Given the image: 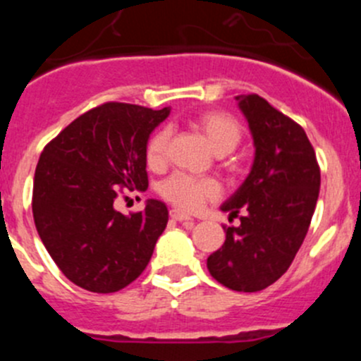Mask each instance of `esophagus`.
I'll list each match as a JSON object with an SVG mask.
<instances>
[{
    "label": "esophagus",
    "instance_id": "obj_1",
    "mask_svg": "<svg viewBox=\"0 0 361 361\" xmlns=\"http://www.w3.org/2000/svg\"><path fill=\"white\" fill-rule=\"evenodd\" d=\"M169 214H171V218L176 221H188V224H194V218L188 216V214H185L183 211H180V209H171Z\"/></svg>",
    "mask_w": 361,
    "mask_h": 361
}]
</instances>
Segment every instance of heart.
<instances>
[{
  "label": "heart",
  "mask_w": 361,
  "mask_h": 361,
  "mask_svg": "<svg viewBox=\"0 0 361 361\" xmlns=\"http://www.w3.org/2000/svg\"><path fill=\"white\" fill-rule=\"evenodd\" d=\"M199 130L206 137L211 150L218 155H227L234 150L243 137L241 126L234 116L224 111H204L197 120ZM169 130L160 129L147 145V160L150 166H162L166 160ZM160 194L183 211H197L211 199L220 195V187L209 178H194L176 173L160 185Z\"/></svg>",
  "instance_id": "1"
}]
</instances>
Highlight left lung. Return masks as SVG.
Here are the masks:
<instances>
[{
	"instance_id": "obj_1",
	"label": "left lung",
	"mask_w": 361,
	"mask_h": 361,
	"mask_svg": "<svg viewBox=\"0 0 361 361\" xmlns=\"http://www.w3.org/2000/svg\"><path fill=\"white\" fill-rule=\"evenodd\" d=\"M255 157L241 187L220 206L241 225L207 257L209 274L235 292L278 281L304 243L319 194V167L304 129L257 94L238 96Z\"/></svg>"
}]
</instances>
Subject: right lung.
<instances>
[{
	"label": "right lung",
	"mask_w": 361,
	"mask_h": 361,
	"mask_svg": "<svg viewBox=\"0 0 361 361\" xmlns=\"http://www.w3.org/2000/svg\"><path fill=\"white\" fill-rule=\"evenodd\" d=\"M171 108L106 103L83 113L39 155L32 218L39 239L71 283L113 293L150 262L167 225L166 204L148 199L126 216L115 209L116 187L145 190L147 145Z\"/></svg>",
	"instance_id": "obj_1"
}]
</instances>
